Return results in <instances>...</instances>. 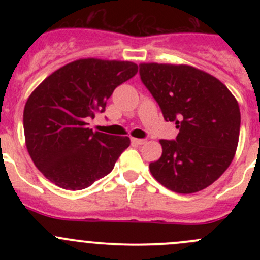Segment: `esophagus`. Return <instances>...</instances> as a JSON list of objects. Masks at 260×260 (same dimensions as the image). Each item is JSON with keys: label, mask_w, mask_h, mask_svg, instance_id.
Masks as SVG:
<instances>
[{"label": "esophagus", "mask_w": 260, "mask_h": 260, "mask_svg": "<svg viewBox=\"0 0 260 260\" xmlns=\"http://www.w3.org/2000/svg\"><path fill=\"white\" fill-rule=\"evenodd\" d=\"M131 142L133 143V145H145L147 142V140L145 138H131Z\"/></svg>", "instance_id": "esophagus-1"}]
</instances>
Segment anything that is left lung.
<instances>
[{"label":"left lung","mask_w":260,"mask_h":260,"mask_svg":"<svg viewBox=\"0 0 260 260\" xmlns=\"http://www.w3.org/2000/svg\"><path fill=\"white\" fill-rule=\"evenodd\" d=\"M140 77L166 122L180 131L161 140L162 156L149 164L169 190L192 193L216 181L234 158L239 141L237 99L220 80L188 65L141 64Z\"/></svg>","instance_id":"left-lung-1"}]
</instances>
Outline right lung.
I'll use <instances>...</instances> for the list:
<instances>
[{
    "mask_svg": "<svg viewBox=\"0 0 260 260\" xmlns=\"http://www.w3.org/2000/svg\"><path fill=\"white\" fill-rule=\"evenodd\" d=\"M137 69L131 61L81 59L32 91L23 109L26 147L46 179L65 190H83L113 170L129 138L93 132L86 122L106 111L114 89Z\"/></svg>",
    "mask_w": 260,
    "mask_h": 260,
    "instance_id": "right-lung-1",
    "label": "right lung"
}]
</instances>
